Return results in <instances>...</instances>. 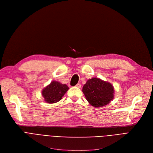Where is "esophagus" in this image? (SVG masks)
Returning a JSON list of instances; mask_svg holds the SVG:
<instances>
[{
  "label": "esophagus",
  "instance_id": "1",
  "mask_svg": "<svg viewBox=\"0 0 153 153\" xmlns=\"http://www.w3.org/2000/svg\"><path fill=\"white\" fill-rule=\"evenodd\" d=\"M76 87H77V88H81V84H76Z\"/></svg>",
  "mask_w": 153,
  "mask_h": 153
}]
</instances>
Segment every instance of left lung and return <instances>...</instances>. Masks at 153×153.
I'll return each instance as SVG.
<instances>
[{"mask_svg": "<svg viewBox=\"0 0 153 153\" xmlns=\"http://www.w3.org/2000/svg\"><path fill=\"white\" fill-rule=\"evenodd\" d=\"M86 100L94 107L107 105L114 98V87L110 82L93 77L88 80L82 88Z\"/></svg>", "mask_w": 153, "mask_h": 153, "instance_id": "left-lung-1", "label": "left lung"}]
</instances>
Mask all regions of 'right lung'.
Wrapping results in <instances>:
<instances>
[{
    "label": "right lung",
    "instance_id": "1",
    "mask_svg": "<svg viewBox=\"0 0 153 153\" xmlns=\"http://www.w3.org/2000/svg\"><path fill=\"white\" fill-rule=\"evenodd\" d=\"M68 89L69 87L66 84L54 81L44 88L42 94L46 103H54L62 99Z\"/></svg>",
    "mask_w": 153,
    "mask_h": 153
}]
</instances>
